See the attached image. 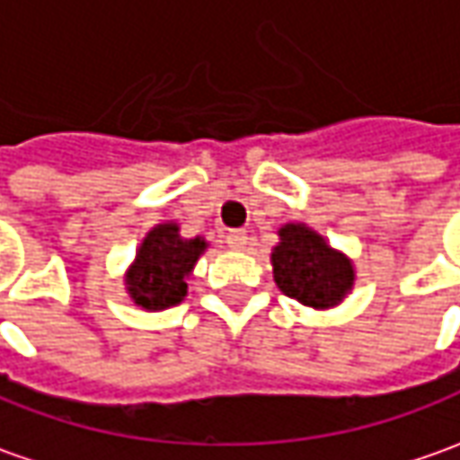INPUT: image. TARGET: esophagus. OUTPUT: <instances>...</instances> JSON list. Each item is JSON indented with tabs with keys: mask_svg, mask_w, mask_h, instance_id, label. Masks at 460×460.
Here are the masks:
<instances>
[{
	"mask_svg": "<svg viewBox=\"0 0 460 460\" xmlns=\"http://www.w3.org/2000/svg\"><path fill=\"white\" fill-rule=\"evenodd\" d=\"M246 242H249L246 231L236 229V231H229V234H226V244H229L231 249H246Z\"/></svg>",
	"mask_w": 460,
	"mask_h": 460,
	"instance_id": "1",
	"label": "esophagus"
}]
</instances>
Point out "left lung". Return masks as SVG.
Instances as JSON below:
<instances>
[{
	"label": "left lung",
	"mask_w": 460,
	"mask_h": 460,
	"mask_svg": "<svg viewBox=\"0 0 460 460\" xmlns=\"http://www.w3.org/2000/svg\"><path fill=\"white\" fill-rule=\"evenodd\" d=\"M279 239L282 242L272 252V264L275 282L288 297L313 308H328L351 290V261L333 252L315 231L288 224L279 229Z\"/></svg>",
	"instance_id": "8db88e82"
}]
</instances>
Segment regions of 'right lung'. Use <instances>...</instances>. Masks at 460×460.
Listing matches in <instances>:
<instances>
[{"mask_svg":"<svg viewBox=\"0 0 460 460\" xmlns=\"http://www.w3.org/2000/svg\"><path fill=\"white\" fill-rule=\"evenodd\" d=\"M203 249V239H181L175 224H160L152 229L127 275L129 295L137 305L147 310L178 305L188 290L185 278L190 275Z\"/></svg>","mask_w":460,"mask_h":460,"instance_id":"right-lung-1","label":"right lung"}]
</instances>
